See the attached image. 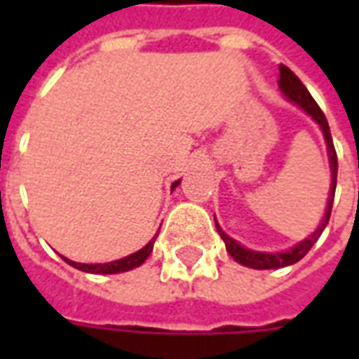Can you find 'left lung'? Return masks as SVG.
<instances>
[{
	"instance_id": "1",
	"label": "left lung",
	"mask_w": 359,
	"mask_h": 359,
	"mask_svg": "<svg viewBox=\"0 0 359 359\" xmlns=\"http://www.w3.org/2000/svg\"><path fill=\"white\" fill-rule=\"evenodd\" d=\"M278 88L285 94L286 100H290L296 105H300L302 109L306 111L308 115H311V118L316 121L317 125L321 126L323 130L325 142H327V151H329V165H331V192H329V202H327V208H325V215L321 225L317 226V231L313 234H309L306 241H302L300 244H296L294 248L286 250L283 254H265V252H256V250H248L241 246L238 242L233 241L229 234H225L221 231V226L217 225L219 236L223 238L226 246V252L233 256L234 262L246 265V267H252V269H278V267H286V265H292L296 262H300L302 257L308 254L311 246L319 241V236L325 231V226L331 219V210H332V200H334V188H337V171H339V161H337V151H334V146H332L331 130H329V123L325 118L323 111L319 109V105L316 103V100L311 97V94L308 92V88L302 84V81L296 76V74L288 69L286 65H278Z\"/></svg>"
}]
</instances>
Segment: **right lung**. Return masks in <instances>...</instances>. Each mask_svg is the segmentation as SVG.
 Returning a JSON list of instances; mask_svg holds the SVG:
<instances>
[{"label":"right lung","instance_id":"1","mask_svg":"<svg viewBox=\"0 0 359 359\" xmlns=\"http://www.w3.org/2000/svg\"><path fill=\"white\" fill-rule=\"evenodd\" d=\"M179 182L180 180H175L171 190H175V188L179 187ZM154 242H156V236H154V238H151L144 248L138 250V252H134V254L123 257V259L109 262V264H76V262H71V259H67V257H65V262L69 265H73L74 269H81L84 271V273H95V275H113V273H123V271H130L134 269V267H140V265L148 259L149 254H151V250H154Z\"/></svg>","mask_w":359,"mask_h":359}]
</instances>
